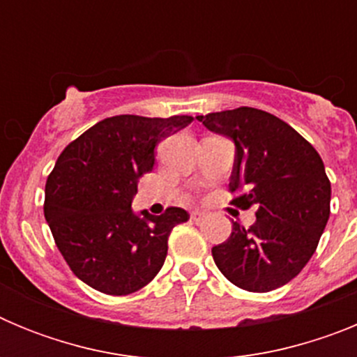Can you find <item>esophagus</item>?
Returning <instances> with one entry per match:
<instances>
[{
  "instance_id": "obj_1",
  "label": "esophagus",
  "mask_w": 357,
  "mask_h": 357,
  "mask_svg": "<svg viewBox=\"0 0 357 357\" xmlns=\"http://www.w3.org/2000/svg\"><path fill=\"white\" fill-rule=\"evenodd\" d=\"M204 216H206L204 211H193V213H191V220H193V222H200Z\"/></svg>"
}]
</instances>
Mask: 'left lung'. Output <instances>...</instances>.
<instances>
[{
    "label": "left lung",
    "instance_id": "left-lung-1",
    "mask_svg": "<svg viewBox=\"0 0 357 357\" xmlns=\"http://www.w3.org/2000/svg\"><path fill=\"white\" fill-rule=\"evenodd\" d=\"M236 146L232 204L255 206V223L213 247L220 272L238 288L264 293L288 284L314 254L331 214V182L318 151L288 123L252 107L197 116Z\"/></svg>",
    "mask_w": 357,
    "mask_h": 357
}]
</instances>
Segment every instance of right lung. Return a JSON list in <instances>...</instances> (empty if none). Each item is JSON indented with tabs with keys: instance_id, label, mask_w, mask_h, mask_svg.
Segmentation results:
<instances>
[{
	"instance_id": "obj_1",
	"label": "right lung",
	"mask_w": 357,
	"mask_h": 357,
	"mask_svg": "<svg viewBox=\"0 0 357 357\" xmlns=\"http://www.w3.org/2000/svg\"><path fill=\"white\" fill-rule=\"evenodd\" d=\"M191 116L121 114L96 123L64 148L46 182L44 218L73 273L107 295H128L162 268L173 227L188 211L134 213L139 176L155 164L157 144Z\"/></svg>"
}]
</instances>
